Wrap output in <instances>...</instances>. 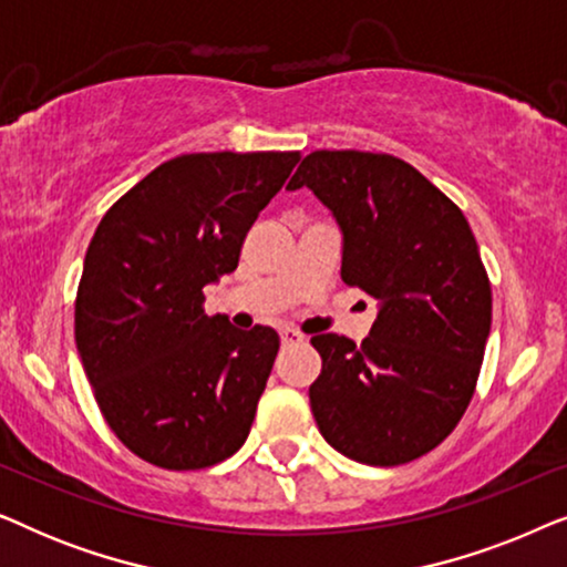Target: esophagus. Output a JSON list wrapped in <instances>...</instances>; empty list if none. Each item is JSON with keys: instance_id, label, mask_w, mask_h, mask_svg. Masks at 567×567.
<instances>
[{"instance_id": "obj_1", "label": "esophagus", "mask_w": 567, "mask_h": 567, "mask_svg": "<svg viewBox=\"0 0 567 567\" xmlns=\"http://www.w3.org/2000/svg\"><path fill=\"white\" fill-rule=\"evenodd\" d=\"M281 343L284 346H299V343H305V336H301V332H297V330H291V328H284L281 330Z\"/></svg>"}]
</instances>
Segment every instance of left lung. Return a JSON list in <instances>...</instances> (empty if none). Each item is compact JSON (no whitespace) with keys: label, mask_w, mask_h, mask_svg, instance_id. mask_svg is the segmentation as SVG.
<instances>
[{"label":"left lung","mask_w":567,"mask_h":567,"mask_svg":"<svg viewBox=\"0 0 567 567\" xmlns=\"http://www.w3.org/2000/svg\"><path fill=\"white\" fill-rule=\"evenodd\" d=\"M309 188L343 231L340 278L379 299L369 338L324 332L309 405L324 441L374 467L436 449L467 410L491 336V281L460 206L392 154L312 152Z\"/></svg>","instance_id":"1"}]
</instances>
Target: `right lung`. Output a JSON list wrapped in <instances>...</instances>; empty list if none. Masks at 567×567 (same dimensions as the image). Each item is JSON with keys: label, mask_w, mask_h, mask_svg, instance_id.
Returning a JSON list of instances; mask_svg holds the SVG:
<instances>
[{"label": "right lung", "mask_w": 567, "mask_h": 567, "mask_svg": "<svg viewBox=\"0 0 567 567\" xmlns=\"http://www.w3.org/2000/svg\"><path fill=\"white\" fill-rule=\"evenodd\" d=\"M299 152H198L152 169L97 224L74 338L100 413L144 462L204 470L245 444L278 332L204 312Z\"/></svg>", "instance_id": "obj_1"}]
</instances>
